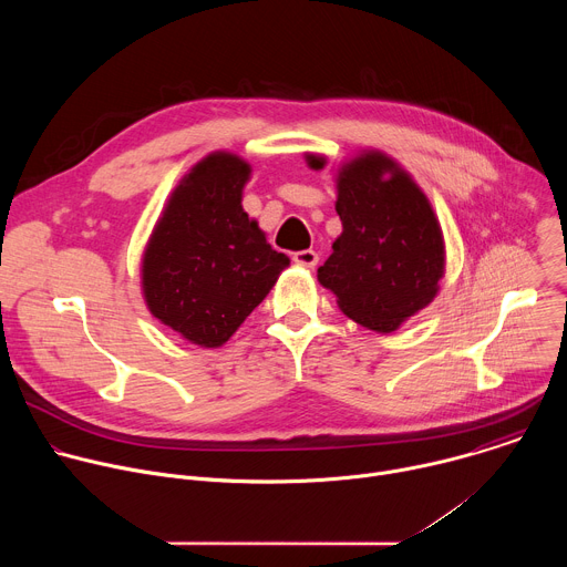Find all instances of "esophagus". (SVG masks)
I'll use <instances>...</instances> for the list:
<instances>
[{"mask_svg": "<svg viewBox=\"0 0 567 567\" xmlns=\"http://www.w3.org/2000/svg\"><path fill=\"white\" fill-rule=\"evenodd\" d=\"M293 262L307 269H313L318 265V254L313 249H305V251H296L293 254Z\"/></svg>", "mask_w": 567, "mask_h": 567, "instance_id": "1", "label": "esophagus"}]
</instances>
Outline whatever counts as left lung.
I'll use <instances>...</instances> for the list:
<instances>
[{
  "instance_id": "obj_1",
  "label": "left lung",
  "mask_w": 567,
  "mask_h": 567,
  "mask_svg": "<svg viewBox=\"0 0 567 567\" xmlns=\"http://www.w3.org/2000/svg\"><path fill=\"white\" fill-rule=\"evenodd\" d=\"M313 171L326 156L307 154ZM343 233L318 269L346 316L374 332H394L424 309L444 276V237L422 188L390 156L368 150L339 171Z\"/></svg>"
}]
</instances>
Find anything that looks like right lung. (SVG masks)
I'll use <instances>...</instances> for the list:
<instances>
[{
    "label": "right lung",
    "instance_id": "obj_1",
    "mask_svg": "<svg viewBox=\"0 0 567 567\" xmlns=\"http://www.w3.org/2000/svg\"><path fill=\"white\" fill-rule=\"evenodd\" d=\"M249 175L237 154L202 158L175 188L143 254L147 309L202 348L224 346L289 265L241 208Z\"/></svg>",
    "mask_w": 567,
    "mask_h": 567
}]
</instances>
